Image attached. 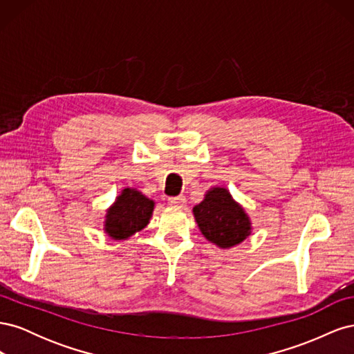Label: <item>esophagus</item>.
Masks as SVG:
<instances>
[{"label":"esophagus","mask_w":354,"mask_h":354,"mask_svg":"<svg viewBox=\"0 0 354 354\" xmlns=\"http://www.w3.org/2000/svg\"><path fill=\"white\" fill-rule=\"evenodd\" d=\"M168 202H169V205H173V207H183L186 203V196H183V195L173 196L168 199Z\"/></svg>","instance_id":"esophagus-1"}]
</instances>
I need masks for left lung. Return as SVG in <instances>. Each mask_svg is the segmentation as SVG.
Masks as SVG:
<instances>
[{
    "mask_svg": "<svg viewBox=\"0 0 354 354\" xmlns=\"http://www.w3.org/2000/svg\"><path fill=\"white\" fill-rule=\"evenodd\" d=\"M194 217L203 238L221 250L242 243L252 232L248 212L224 186H212L205 192L194 207Z\"/></svg>",
    "mask_w": 354,
    "mask_h": 354,
    "instance_id": "obj_1",
    "label": "left lung"
}]
</instances>
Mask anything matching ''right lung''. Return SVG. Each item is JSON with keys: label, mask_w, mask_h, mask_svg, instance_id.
<instances>
[{"label": "right lung", "mask_w": 354, "mask_h": 354, "mask_svg": "<svg viewBox=\"0 0 354 354\" xmlns=\"http://www.w3.org/2000/svg\"><path fill=\"white\" fill-rule=\"evenodd\" d=\"M153 209V199L136 187H124L106 209L103 230L113 241H128L147 226Z\"/></svg>", "instance_id": "obj_1"}]
</instances>
